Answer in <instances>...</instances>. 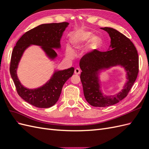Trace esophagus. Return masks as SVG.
<instances>
[{
  "mask_svg": "<svg viewBox=\"0 0 149 149\" xmlns=\"http://www.w3.org/2000/svg\"><path fill=\"white\" fill-rule=\"evenodd\" d=\"M81 73V71L79 68H76L74 70V74H79Z\"/></svg>",
  "mask_w": 149,
  "mask_h": 149,
  "instance_id": "obj_1",
  "label": "esophagus"
}]
</instances>
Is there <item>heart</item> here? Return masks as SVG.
Returning <instances> with one entry per match:
<instances>
[{
    "instance_id": "obj_1",
    "label": "heart",
    "mask_w": 149,
    "mask_h": 149,
    "mask_svg": "<svg viewBox=\"0 0 149 149\" xmlns=\"http://www.w3.org/2000/svg\"><path fill=\"white\" fill-rule=\"evenodd\" d=\"M70 42L75 48H79L89 42L88 46L91 49H96L101 43V38L96 35H93L91 31L84 29H79L71 34ZM66 55L68 57L73 58L74 52L70 47L66 48Z\"/></svg>"
}]
</instances>
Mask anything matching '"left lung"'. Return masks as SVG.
<instances>
[{
    "label": "left lung",
    "instance_id": "left-lung-1",
    "mask_svg": "<svg viewBox=\"0 0 149 149\" xmlns=\"http://www.w3.org/2000/svg\"><path fill=\"white\" fill-rule=\"evenodd\" d=\"M101 29L109 33L111 49L107 52L97 49L86 54L79 61L82 72L80 78L83 84L86 100L94 107H107L114 105L127 96L136 81L139 73V56L136 48L130 39L112 28ZM120 65L127 72V83L124 89L114 96L104 95L100 89L98 74L103 69Z\"/></svg>",
    "mask_w": 149,
    "mask_h": 149
}]
</instances>
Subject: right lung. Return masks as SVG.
Returning <instances> with one entry per match:
<instances>
[{"label":"right lung","instance_id":"add662e5","mask_svg":"<svg viewBox=\"0 0 149 149\" xmlns=\"http://www.w3.org/2000/svg\"><path fill=\"white\" fill-rule=\"evenodd\" d=\"M69 24H45L26 31L18 40L12 53L10 73L18 94L30 104L40 108L55 105L59 99L64 84L73 74L74 68L56 71L51 79L43 86L30 89L22 85L17 75V69L25 49L30 45L41 46L47 56L54 59L57 53L53 48H60V39Z\"/></svg>","mask_w":149,"mask_h":149}]
</instances>
